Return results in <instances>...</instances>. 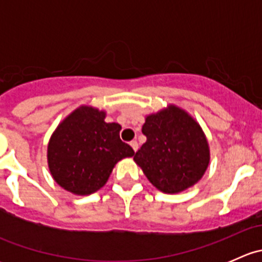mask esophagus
<instances>
[{"label":"esophagus","instance_id":"esophagus-1","mask_svg":"<svg viewBox=\"0 0 262 262\" xmlns=\"http://www.w3.org/2000/svg\"><path fill=\"white\" fill-rule=\"evenodd\" d=\"M130 147H132V149L134 150V152H137V150H138V143H137V141L130 142Z\"/></svg>","mask_w":262,"mask_h":262}]
</instances>
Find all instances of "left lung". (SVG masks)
I'll return each instance as SVG.
<instances>
[{
  "label": "left lung",
  "instance_id": "1",
  "mask_svg": "<svg viewBox=\"0 0 262 262\" xmlns=\"http://www.w3.org/2000/svg\"><path fill=\"white\" fill-rule=\"evenodd\" d=\"M142 133L147 142L134 155V161L160 191L178 194L203 178L209 166V144L189 113L168 105L146 116Z\"/></svg>",
  "mask_w": 262,
  "mask_h": 262
}]
</instances>
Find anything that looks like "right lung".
Wrapping results in <instances>:
<instances>
[{
	"instance_id": "obj_1",
	"label": "right lung",
	"mask_w": 262,
	"mask_h": 262,
	"mask_svg": "<svg viewBox=\"0 0 262 262\" xmlns=\"http://www.w3.org/2000/svg\"><path fill=\"white\" fill-rule=\"evenodd\" d=\"M106 112L81 105L66 116L48 143V167L54 181L76 195L101 189L120 160L134 150L121 142L118 123H106Z\"/></svg>"
}]
</instances>
